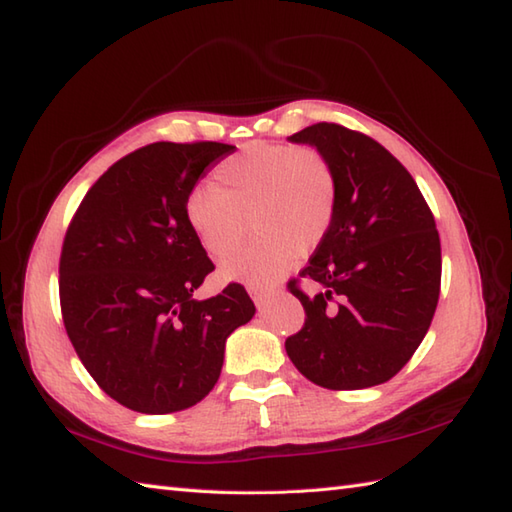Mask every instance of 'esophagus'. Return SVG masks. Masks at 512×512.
Listing matches in <instances>:
<instances>
[{"mask_svg": "<svg viewBox=\"0 0 512 512\" xmlns=\"http://www.w3.org/2000/svg\"><path fill=\"white\" fill-rule=\"evenodd\" d=\"M250 297H253L255 306L262 308L266 306V301L270 299V290H257V288H250Z\"/></svg>", "mask_w": 512, "mask_h": 512, "instance_id": "34e87169", "label": "esophagus"}]
</instances>
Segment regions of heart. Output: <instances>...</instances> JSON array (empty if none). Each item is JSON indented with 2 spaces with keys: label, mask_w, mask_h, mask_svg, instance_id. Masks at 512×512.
<instances>
[{
  "label": "heart",
  "mask_w": 512,
  "mask_h": 512,
  "mask_svg": "<svg viewBox=\"0 0 512 512\" xmlns=\"http://www.w3.org/2000/svg\"><path fill=\"white\" fill-rule=\"evenodd\" d=\"M336 206L339 180L323 151L259 140L224 158L213 169L211 189L189 195L184 215L217 262L239 253L253 226L257 239L224 266V277L264 288L284 277L297 255L323 244Z\"/></svg>",
  "instance_id": "obj_1"
}]
</instances>
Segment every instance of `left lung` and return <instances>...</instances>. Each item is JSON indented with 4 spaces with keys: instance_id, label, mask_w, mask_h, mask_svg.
<instances>
[{
    "instance_id": "8db88e82",
    "label": "left lung",
    "mask_w": 512,
    "mask_h": 512,
    "mask_svg": "<svg viewBox=\"0 0 512 512\" xmlns=\"http://www.w3.org/2000/svg\"><path fill=\"white\" fill-rule=\"evenodd\" d=\"M323 151L339 206L323 244L288 281L306 323L286 339L299 372L325 389H365L394 378L427 334L440 297L436 220L416 180L389 151L354 129L317 123L290 136Z\"/></svg>"
}]
</instances>
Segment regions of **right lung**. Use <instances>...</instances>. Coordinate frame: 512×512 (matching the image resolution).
<instances>
[{
	"label": "right lung",
	"instance_id": "1",
	"mask_svg": "<svg viewBox=\"0 0 512 512\" xmlns=\"http://www.w3.org/2000/svg\"><path fill=\"white\" fill-rule=\"evenodd\" d=\"M224 143H151L107 169L65 231V332L107 396L138 413L193 407L215 387L228 334L255 314L242 284L198 301L215 266L187 224V200Z\"/></svg>",
	"mask_w": 512,
	"mask_h": 512
}]
</instances>
